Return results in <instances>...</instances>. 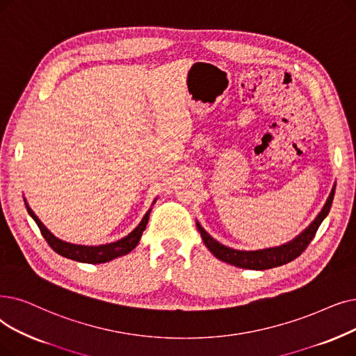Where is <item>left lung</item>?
Masks as SVG:
<instances>
[{
	"mask_svg": "<svg viewBox=\"0 0 356 356\" xmlns=\"http://www.w3.org/2000/svg\"><path fill=\"white\" fill-rule=\"evenodd\" d=\"M334 188L332 189L326 204H324L323 209L320 213L316 216V220L308 225L300 236H297L293 240L280 245V247H269V249H261V250H253V252H244V250H236L231 249V247H227L221 243L212 238L207 231L202 228L199 222H196V227L200 233V237H202L205 245L209 249V252L225 264H229L237 268L243 269H253V270H265V269H272L276 266H282L289 264L293 259H297L305 249L307 245L312 243L314 238L317 229L323 220L326 218L333 202V196H334Z\"/></svg>",
	"mask_w": 356,
	"mask_h": 356,
	"instance_id": "8db88e82",
	"label": "left lung"
}]
</instances>
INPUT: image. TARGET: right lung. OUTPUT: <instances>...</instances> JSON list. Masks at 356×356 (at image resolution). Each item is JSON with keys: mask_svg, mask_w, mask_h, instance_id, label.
I'll use <instances>...</instances> for the list:
<instances>
[{"mask_svg": "<svg viewBox=\"0 0 356 356\" xmlns=\"http://www.w3.org/2000/svg\"><path fill=\"white\" fill-rule=\"evenodd\" d=\"M24 204L27 208L29 215L32 216L35 220V222L38 224L39 229L42 236L44 237V240L48 241V244L52 247L54 252H56L58 254L64 256L67 259L71 260H76V261H83V264H91V265H96V264H106V261H111L116 257L120 256H125L129 252H132L135 247L140 243V238L144 233V229L148 224V218H149V212L151 209L147 211V213L144 215V218L141 220L140 225H138L131 234H128L127 237H123L115 243H109V244H102V245H81V244H71L67 241L59 240L58 237H55L51 231L46 228L42 221L38 218L36 213L32 211L24 199ZM152 204H156V200H154Z\"/></svg>", "mask_w": 356, "mask_h": 356, "instance_id": "1", "label": "right lung"}]
</instances>
